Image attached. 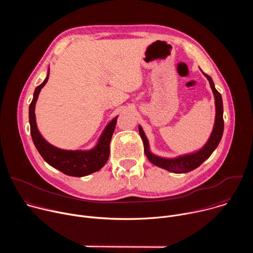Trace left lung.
<instances>
[{"label": "left lung", "mask_w": 253, "mask_h": 253, "mask_svg": "<svg viewBox=\"0 0 253 253\" xmlns=\"http://www.w3.org/2000/svg\"><path fill=\"white\" fill-rule=\"evenodd\" d=\"M205 77L208 79L210 87L212 89L214 98H215V106H216V116H215V124L213 131L211 133V136L207 143L204 145L202 149L199 151L183 155L174 159H167V158H161L154 154H152L149 151V144L148 140L145 136V133L143 132L142 127L139 126V134L143 140L144 144V152L147 156L148 160L153 163L154 165L163 168L165 170H168L173 173H186L189 171L194 170L195 168L199 167L206 159L209 158V156L212 154V152L218 146V144L222 138L223 130H224V121H223V104H222V98L220 93L215 89L214 83L210 76L203 73Z\"/></svg>", "instance_id": "1"}]
</instances>
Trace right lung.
Returning <instances> with one entry per match:
<instances>
[{
    "label": "right lung",
    "mask_w": 253,
    "mask_h": 253,
    "mask_svg": "<svg viewBox=\"0 0 253 253\" xmlns=\"http://www.w3.org/2000/svg\"><path fill=\"white\" fill-rule=\"evenodd\" d=\"M49 73L44 82L35 89L33 100L29 107V121L31 136L36 148L43 159L52 167L60 170L66 175L82 177L100 170L107 162L110 154V141L117 123L115 117L108 124L102 133L97 146L90 151L62 150L49 144L39 133L35 118V105L41 89L48 82Z\"/></svg>",
    "instance_id": "1"
}]
</instances>
